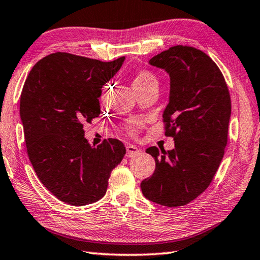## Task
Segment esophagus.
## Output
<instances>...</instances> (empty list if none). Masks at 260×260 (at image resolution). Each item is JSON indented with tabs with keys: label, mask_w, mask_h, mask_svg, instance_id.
I'll return each instance as SVG.
<instances>
[{
	"label": "esophagus",
	"mask_w": 260,
	"mask_h": 260,
	"mask_svg": "<svg viewBox=\"0 0 260 260\" xmlns=\"http://www.w3.org/2000/svg\"><path fill=\"white\" fill-rule=\"evenodd\" d=\"M140 153V148L134 145H127L126 146V156L127 157H133Z\"/></svg>",
	"instance_id": "34e87169"
}]
</instances>
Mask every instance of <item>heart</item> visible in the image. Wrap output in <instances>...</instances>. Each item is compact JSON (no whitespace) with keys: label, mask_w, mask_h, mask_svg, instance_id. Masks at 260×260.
Here are the masks:
<instances>
[{"label":"heart","mask_w":260,"mask_h":260,"mask_svg":"<svg viewBox=\"0 0 260 260\" xmlns=\"http://www.w3.org/2000/svg\"><path fill=\"white\" fill-rule=\"evenodd\" d=\"M132 85L136 90V92H141L143 90H146L148 88L152 87H158V80L156 76L151 71L147 70H140L134 75L133 80H132ZM131 133H135L136 132V125H133L129 128Z\"/></svg>","instance_id":"heart-1"}]
</instances>
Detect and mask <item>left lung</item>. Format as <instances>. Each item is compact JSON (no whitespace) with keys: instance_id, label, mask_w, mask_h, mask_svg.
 I'll return each instance as SVG.
<instances>
[{"instance_id":"1","label":"left lung","mask_w":260,"mask_h":260,"mask_svg":"<svg viewBox=\"0 0 260 260\" xmlns=\"http://www.w3.org/2000/svg\"><path fill=\"white\" fill-rule=\"evenodd\" d=\"M148 63L170 76L163 120L175 147L161 153L155 146L147 148L155 171L141 189L161 206H185L210 185L221 163L231 116L229 90L218 66L196 48L175 46Z\"/></svg>"}]
</instances>
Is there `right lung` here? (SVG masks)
<instances>
[{"instance_id": "add662e5", "label": "right lung", "mask_w": 260, "mask_h": 260, "mask_svg": "<svg viewBox=\"0 0 260 260\" xmlns=\"http://www.w3.org/2000/svg\"><path fill=\"white\" fill-rule=\"evenodd\" d=\"M124 60L52 53L35 64L24 82L20 117L27 155L41 183L64 203L80 207L102 199L125 155L115 139L91 146L82 128L101 114L103 87Z\"/></svg>"}]
</instances>
